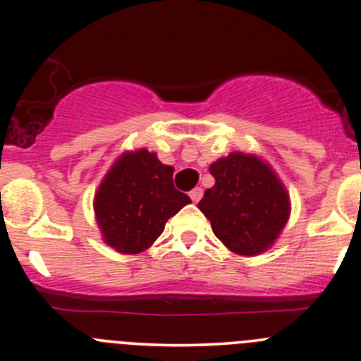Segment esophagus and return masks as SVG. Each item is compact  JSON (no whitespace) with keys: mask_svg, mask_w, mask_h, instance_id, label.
Wrapping results in <instances>:
<instances>
[{"mask_svg":"<svg viewBox=\"0 0 361 361\" xmlns=\"http://www.w3.org/2000/svg\"><path fill=\"white\" fill-rule=\"evenodd\" d=\"M201 197H202V188L201 187H195L194 190L190 192V199L194 202H199V201H201Z\"/></svg>","mask_w":361,"mask_h":361,"instance_id":"esophagus-1","label":"esophagus"}]
</instances>
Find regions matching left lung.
<instances>
[{
    "label": "left lung",
    "instance_id": "8db88e82",
    "mask_svg": "<svg viewBox=\"0 0 361 361\" xmlns=\"http://www.w3.org/2000/svg\"><path fill=\"white\" fill-rule=\"evenodd\" d=\"M214 185L197 204L232 253L257 257L274 245L292 213L288 190L271 164L232 152L209 166Z\"/></svg>",
    "mask_w": 361,
    "mask_h": 361
}]
</instances>
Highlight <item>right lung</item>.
<instances>
[{
  "label": "right lung",
  "instance_id": "obj_1",
  "mask_svg": "<svg viewBox=\"0 0 361 361\" xmlns=\"http://www.w3.org/2000/svg\"><path fill=\"white\" fill-rule=\"evenodd\" d=\"M173 167L147 148L122 152L97 187L94 216L101 238L122 255L148 250L190 197L173 185Z\"/></svg>",
  "mask_w": 361,
  "mask_h": 361
}]
</instances>
